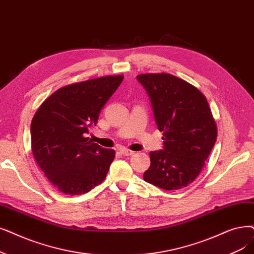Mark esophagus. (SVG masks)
Masks as SVG:
<instances>
[{"label":"esophagus","instance_id":"1","mask_svg":"<svg viewBox=\"0 0 254 254\" xmlns=\"http://www.w3.org/2000/svg\"><path fill=\"white\" fill-rule=\"evenodd\" d=\"M120 152L123 153L124 156H131V154L135 153L134 150H130V149H127V148H121Z\"/></svg>","mask_w":254,"mask_h":254}]
</instances>
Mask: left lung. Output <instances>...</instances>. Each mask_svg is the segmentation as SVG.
Wrapping results in <instances>:
<instances>
[{"instance_id": "1", "label": "left lung", "mask_w": 254, "mask_h": 254, "mask_svg": "<svg viewBox=\"0 0 254 254\" xmlns=\"http://www.w3.org/2000/svg\"><path fill=\"white\" fill-rule=\"evenodd\" d=\"M137 80L150 98L164 149L150 151L145 182L165 190L190 185L202 170L217 139V127L205 96L169 73H144Z\"/></svg>"}]
</instances>
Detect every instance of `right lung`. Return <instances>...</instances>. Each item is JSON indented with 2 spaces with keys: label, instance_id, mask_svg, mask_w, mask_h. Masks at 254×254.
Masks as SVG:
<instances>
[{
  "label": "right lung",
  "instance_id": "obj_1",
  "mask_svg": "<svg viewBox=\"0 0 254 254\" xmlns=\"http://www.w3.org/2000/svg\"><path fill=\"white\" fill-rule=\"evenodd\" d=\"M124 75H107L64 86L41 104L31 123L32 152L50 183L67 195L100 185L115 150L87 137Z\"/></svg>",
  "mask_w": 254,
  "mask_h": 254
}]
</instances>
